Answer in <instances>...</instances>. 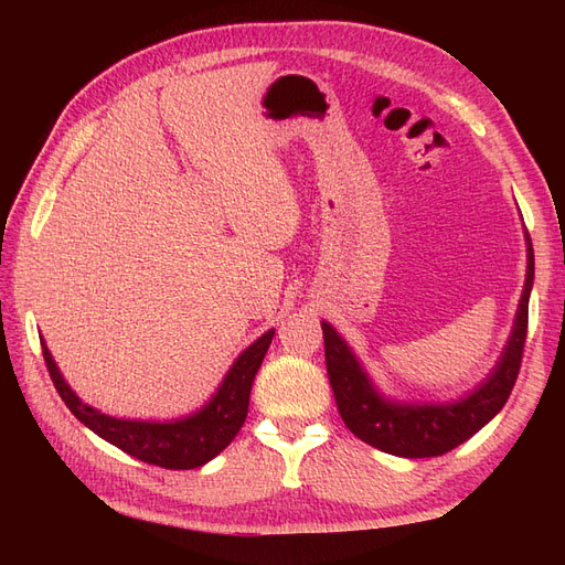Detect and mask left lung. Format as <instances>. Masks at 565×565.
<instances>
[{
	"instance_id": "left-lung-1",
	"label": "left lung",
	"mask_w": 565,
	"mask_h": 565,
	"mask_svg": "<svg viewBox=\"0 0 565 565\" xmlns=\"http://www.w3.org/2000/svg\"><path fill=\"white\" fill-rule=\"evenodd\" d=\"M525 243V285L514 320V330H511L500 363L494 365L490 377L481 386L455 403L426 405L386 401L372 386L367 372L358 363V358L347 347V341L334 332L330 322H320L330 386L339 415L353 436L365 440L372 448L396 457H438L457 448L459 443L469 440L478 429H483L500 413L511 388L516 384L527 334V301L535 278V254L527 233Z\"/></svg>"
}]
</instances>
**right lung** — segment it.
<instances>
[{"mask_svg": "<svg viewBox=\"0 0 565 565\" xmlns=\"http://www.w3.org/2000/svg\"><path fill=\"white\" fill-rule=\"evenodd\" d=\"M273 334L276 330H268L237 355V361L207 405L198 409L195 415L177 422H136L98 413V409L84 405L75 396V391L65 384L44 344L42 353L58 396L94 434L113 443L122 452L148 461V465L162 469H198L224 450L245 424L252 382L256 370L262 367Z\"/></svg>", "mask_w": 565, "mask_h": 565, "instance_id": "right-lung-1", "label": "right lung"}]
</instances>
